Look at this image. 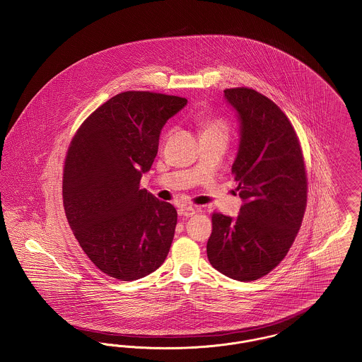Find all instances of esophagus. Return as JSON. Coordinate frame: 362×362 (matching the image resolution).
<instances>
[{
	"instance_id": "1",
	"label": "esophagus",
	"mask_w": 362,
	"mask_h": 362,
	"mask_svg": "<svg viewBox=\"0 0 362 362\" xmlns=\"http://www.w3.org/2000/svg\"><path fill=\"white\" fill-rule=\"evenodd\" d=\"M177 213H179V216H183V217H192V214H195V208L185 205L177 209Z\"/></svg>"
}]
</instances>
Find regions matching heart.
Returning a JSON list of instances; mask_svg holds the SVG:
<instances>
[{
    "label": "heart",
    "instance_id": "heart-1",
    "mask_svg": "<svg viewBox=\"0 0 362 362\" xmlns=\"http://www.w3.org/2000/svg\"><path fill=\"white\" fill-rule=\"evenodd\" d=\"M198 126L201 128V135H212V134H226L228 132L227 123L220 117L202 116L198 119Z\"/></svg>",
    "mask_w": 362,
    "mask_h": 362
}]
</instances>
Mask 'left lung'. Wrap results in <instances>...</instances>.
<instances>
[{"instance_id":"1","label":"left lung","mask_w":362,"mask_h":362,"mask_svg":"<svg viewBox=\"0 0 362 362\" xmlns=\"http://www.w3.org/2000/svg\"><path fill=\"white\" fill-rule=\"evenodd\" d=\"M240 123L233 164L243 201L236 218L212 214L206 253L213 268L239 281L268 275L290 250L302 224L308 179L288 117L253 88L224 90Z\"/></svg>"}]
</instances>
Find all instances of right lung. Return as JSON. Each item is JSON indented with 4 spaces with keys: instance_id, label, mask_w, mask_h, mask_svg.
I'll return each instance as SVG.
<instances>
[{
    "instance_id": "1",
    "label": "right lung",
    "mask_w": 362,
    "mask_h": 362,
    "mask_svg": "<svg viewBox=\"0 0 362 362\" xmlns=\"http://www.w3.org/2000/svg\"><path fill=\"white\" fill-rule=\"evenodd\" d=\"M187 100L124 91L97 107L76 131L65 157L63 202L71 230L107 276L131 281L165 261L176 209L139 189L157 156L160 132Z\"/></svg>"
}]
</instances>
